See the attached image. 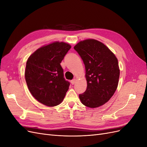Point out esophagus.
<instances>
[{
	"instance_id": "1",
	"label": "esophagus",
	"mask_w": 147,
	"mask_h": 147,
	"mask_svg": "<svg viewBox=\"0 0 147 147\" xmlns=\"http://www.w3.org/2000/svg\"><path fill=\"white\" fill-rule=\"evenodd\" d=\"M76 80H77L75 79V78L73 79L72 80H71V83H72V84H74L75 83V82H76Z\"/></svg>"
}]
</instances>
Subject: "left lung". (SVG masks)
I'll list each match as a JSON object with an SVG mask.
<instances>
[{
	"label": "left lung",
	"instance_id": "left-lung-1",
	"mask_svg": "<svg viewBox=\"0 0 147 147\" xmlns=\"http://www.w3.org/2000/svg\"><path fill=\"white\" fill-rule=\"evenodd\" d=\"M74 49L85 67L87 88L79 95L82 103L96 108L107 102L116 91L119 77L117 57L110 49L95 39L78 42Z\"/></svg>",
	"mask_w": 147,
	"mask_h": 147
}]
</instances>
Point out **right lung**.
I'll return each instance as SVG.
<instances>
[{"label": "right lung", "mask_w": 147, "mask_h": 147, "mask_svg": "<svg viewBox=\"0 0 147 147\" xmlns=\"http://www.w3.org/2000/svg\"><path fill=\"white\" fill-rule=\"evenodd\" d=\"M71 46L63 42H54L41 47L28 59L24 72L31 94L39 102L48 107L60 104L70 83L64 78L61 65Z\"/></svg>", "instance_id": "right-lung-1"}]
</instances>
